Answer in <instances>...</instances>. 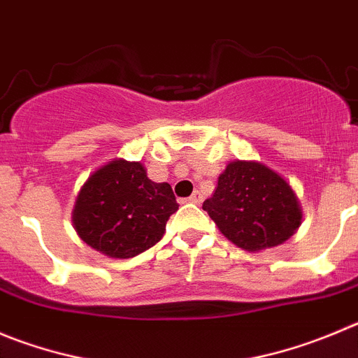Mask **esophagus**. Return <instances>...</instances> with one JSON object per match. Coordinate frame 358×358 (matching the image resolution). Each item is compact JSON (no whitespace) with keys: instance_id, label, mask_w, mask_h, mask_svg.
Masks as SVG:
<instances>
[{"instance_id":"esophagus-1","label":"esophagus","mask_w":358,"mask_h":358,"mask_svg":"<svg viewBox=\"0 0 358 358\" xmlns=\"http://www.w3.org/2000/svg\"><path fill=\"white\" fill-rule=\"evenodd\" d=\"M189 203H194V205H201L203 203V194L199 190H194V194L189 198Z\"/></svg>"}]
</instances>
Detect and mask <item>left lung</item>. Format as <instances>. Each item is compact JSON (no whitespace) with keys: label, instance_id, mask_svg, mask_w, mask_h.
Listing matches in <instances>:
<instances>
[{"label":"left lung","instance_id":"1","mask_svg":"<svg viewBox=\"0 0 358 358\" xmlns=\"http://www.w3.org/2000/svg\"><path fill=\"white\" fill-rule=\"evenodd\" d=\"M203 210L229 242L249 252L285 243L303 217L288 180L258 160L229 162Z\"/></svg>","mask_w":358,"mask_h":358}]
</instances>
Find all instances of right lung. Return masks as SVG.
Wrapping results in <instances>:
<instances>
[{"label": "right lung", "mask_w": 358, "mask_h": 358, "mask_svg": "<svg viewBox=\"0 0 358 358\" xmlns=\"http://www.w3.org/2000/svg\"><path fill=\"white\" fill-rule=\"evenodd\" d=\"M178 210L169 183H155L143 162L113 159L83 183L72 210L79 238L100 255L129 259L155 245Z\"/></svg>", "instance_id": "add662e5"}]
</instances>
